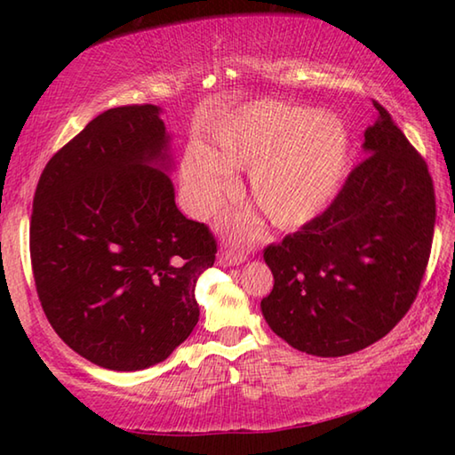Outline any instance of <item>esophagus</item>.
I'll list each match as a JSON object with an SVG mask.
<instances>
[{
    "label": "esophagus",
    "mask_w": 455,
    "mask_h": 455,
    "mask_svg": "<svg viewBox=\"0 0 455 455\" xmlns=\"http://www.w3.org/2000/svg\"><path fill=\"white\" fill-rule=\"evenodd\" d=\"M249 257V251L238 249V246H230V244H222V249L217 257V263L220 267H233V265H241Z\"/></svg>",
    "instance_id": "obj_1"
}]
</instances>
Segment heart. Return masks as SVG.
<instances>
[{
    "instance_id": "b5f03b06",
    "label": "heart",
    "mask_w": 455,
    "mask_h": 455,
    "mask_svg": "<svg viewBox=\"0 0 455 455\" xmlns=\"http://www.w3.org/2000/svg\"><path fill=\"white\" fill-rule=\"evenodd\" d=\"M212 144L192 142L180 164L187 203L200 217L233 190V171H251V198L263 217L275 228H301L333 203L349 172V132L335 114L271 100L238 108Z\"/></svg>"
}]
</instances>
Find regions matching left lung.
I'll return each mask as SVG.
<instances>
[{"mask_svg": "<svg viewBox=\"0 0 455 455\" xmlns=\"http://www.w3.org/2000/svg\"><path fill=\"white\" fill-rule=\"evenodd\" d=\"M369 156L325 211L265 249V319L291 347L341 357L379 341L410 311L426 275L435 192L426 160L379 102Z\"/></svg>", "mask_w": 455, "mask_h": 455, "instance_id": "1", "label": "left lung"}]
</instances>
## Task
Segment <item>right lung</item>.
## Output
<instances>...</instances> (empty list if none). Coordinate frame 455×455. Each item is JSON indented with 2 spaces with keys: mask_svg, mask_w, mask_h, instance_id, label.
I'll use <instances>...</instances> for the list:
<instances>
[{
  "mask_svg": "<svg viewBox=\"0 0 455 455\" xmlns=\"http://www.w3.org/2000/svg\"><path fill=\"white\" fill-rule=\"evenodd\" d=\"M160 108L106 110L53 154L29 222L36 291L53 331L114 371L164 361L198 323L217 238L176 209Z\"/></svg>",
  "mask_w": 455,
  "mask_h": 455,
  "instance_id": "obj_1",
  "label": "right lung"
}]
</instances>
